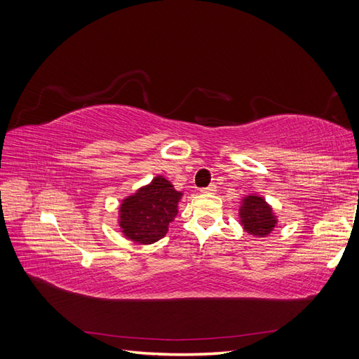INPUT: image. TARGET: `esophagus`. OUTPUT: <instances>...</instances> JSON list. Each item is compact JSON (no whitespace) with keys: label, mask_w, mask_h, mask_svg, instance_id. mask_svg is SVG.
Wrapping results in <instances>:
<instances>
[{"label":"esophagus","mask_w":359,"mask_h":359,"mask_svg":"<svg viewBox=\"0 0 359 359\" xmlns=\"http://www.w3.org/2000/svg\"><path fill=\"white\" fill-rule=\"evenodd\" d=\"M214 191H217L215 184H210L208 187H203V189H201V193H205V194H211V193H214Z\"/></svg>","instance_id":"34e87169"}]
</instances>
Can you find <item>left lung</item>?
<instances>
[{
  "mask_svg": "<svg viewBox=\"0 0 359 359\" xmlns=\"http://www.w3.org/2000/svg\"><path fill=\"white\" fill-rule=\"evenodd\" d=\"M240 219L244 231L250 235L264 238L274 229L277 223L273 208L264 198L247 196L240 208Z\"/></svg>",
  "mask_w": 359,
  "mask_h": 359,
  "instance_id": "left-lung-1",
  "label": "left lung"
}]
</instances>
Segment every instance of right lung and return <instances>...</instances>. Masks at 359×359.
<instances>
[{"mask_svg": "<svg viewBox=\"0 0 359 359\" xmlns=\"http://www.w3.org/2000/svg\"><path fill=\"white\" fill-rule=\"evenodd\" d=\"M182 193L173 189L163 177H156L148 186L124 199L119 208V226L135 243L153 244L168 233L169 223L178 212Z\"/></svg>", "mask_w": 359, "mask_h": 359, "instance_id": "obj_1", "label": "right lung"}]
</instances>
